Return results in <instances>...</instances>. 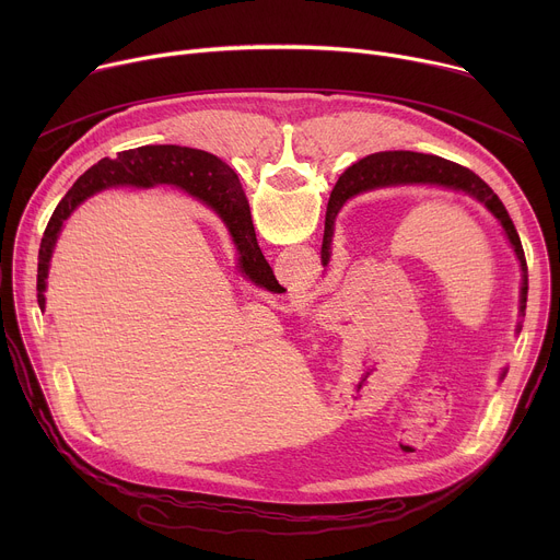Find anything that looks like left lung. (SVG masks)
Wrapping results in <instances>:
<instances>
[{"instance_id": "1", "label": "left lung", "mask_w": 560, "mask_h": 560, "mask_svg": "<svg viewBox=\"0 0 560 560\" xmlns=\"http://www.w3.org/2000/svg\"><path fill=\"white\" fill-rule=\"evenodd\" d=\"M346 192V199L370 192V190H381V188H394V186H436L445 190H456L465 192L471 199H476L486 210L499 221V225L505 232V238L510 242L518 266H521V294H518V316H525V305H527V264H525V253L521 246L518 232L503 206V201L494 195V190L478 177L469 168L458 166L454 162H447L443 156L434 154H423V152H410V150H394V152H376L370 154L361 162L352 164L341 177L339 184ZM210 203L217 210L219 219L225 223L230 236L234 238L236 234L248 232L253 228V217L250 208L244 195L242 184H238L236 173L221 162L219 156L210 154ZM339 206L328 203L326 212V230H324V246H322V264L328 268L330 257H332V236H335V219ZM518 318L516 332H521L523 322ZM505 372L501 374V378Z\"/></svg>"}]
</instances>
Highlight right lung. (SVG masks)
Segmentation results:
<instances>
[{"instance_id":"1","label":"right lung","mask_w":560,"mask_h":560,"mask_svg":"<svg viewBox=\"0 0 560 560\" xmlns=\"http://www.w3.org/2000/svg\"><path fill=\"white\" fill-rule=\"evenodd\" d=\"M154 184H171L182 188L184 192L197 197L199 201L210 203V152L182 148V145H141L137 150H124L117 159H102L91 171H86L77 184L68 190V195L55 208L39 246V264H37V303L46 307V279L50 268V257L63 221L74 212L79 203H84L95 192L117 186H143L150 188ZM214 210V208H212ZM217 212V210H214ZM234 248L238 255V270L244 272L255 285L279 292L281 285L277 283L270 264L261 255L257 244L255 225L248 232L236 234Z\"/></svg>"}]
</instances>
